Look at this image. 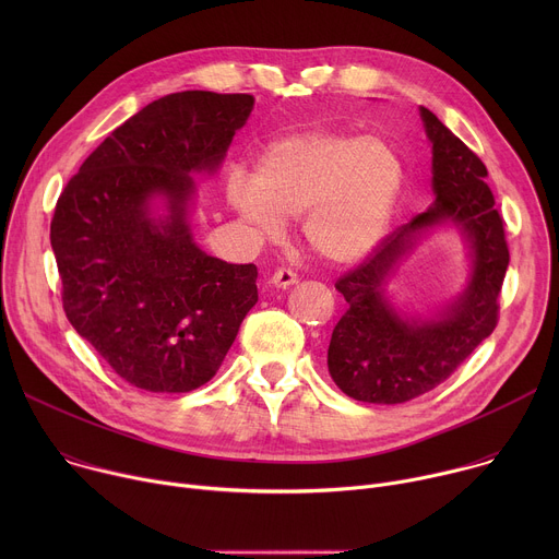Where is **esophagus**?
Wrapping results in <instances>:
<instances>
[{"mask_svg": "<svg viewBox=\"0 0 559 559\" xmlns=\"http://www.w3.org/2000/svg\"><path fill=\"white\" fill-rule=\"evenodd\" d=\"M272 283L276 285V287H292V285H296L298 283V276H296V272L294 270H289V267H281V270H276L274 272V276H272Z\"/></svg>", "mask_w": 559, "mask_h": 559, "instance_id": "1", "label": "esophagus"}]
</instances>
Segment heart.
Masks as SVG:
<instances>
[{"label": "heart", "mask_w": 559, "mask_h": 559, "mask_svg": "<svg viewBox=\"0 0 559 559\" xmlns=\"http://www.w3.org/2000/svg\"><path fill=\"white\" fill-rule=\"evenodd\" d=\"M403 175L401 154L382 136L307 128L274 141L257 177L234 168L225 197L261 238H278L283 218L305 216L311 250L347 263L367 254L384 234Z\"/></svg>", "instance_id": "heart-1"}]
</instances>
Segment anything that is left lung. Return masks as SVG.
<instances>
[{"label":"left lung","mask_w":559,"mask_h":559,"mask_svg":"<svg viewBox=\"0 0 559 559\" xmlns=\"http://www.w3.org/2000/svg\"><path fill=\"white\" fill-rule=\"evenodd\" d=\"M433 152V205L393 229L371 254L336 281L347 311L334 328L328 367L343 393L373 405L407 403L444 382L498 325L509 267L504 221L487 186V166L431 110L420 108ZM453 222L472 248L465 292L429 322H407L381 285L429 226Z\"/></svg>","instance_id":"1"}]
</instances>
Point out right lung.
<instances>
[{"mask_svg": "<svg viewBox=\"0 0 559 559\" xmlns=\"http://www.w3.org/2000/svg\"><path fill=\"white\" fill-rule=\"evenodd\" d=\"M252 95L186 91L147 104L86 158L50 221L63 311L126 382L186 393L221 367L257 305V265L207 257L192 238V173H214ZM167 199L154 217L148 201Z\"/></svg>", "mask_w": 559, "mask_h": 559, "instance_id": "add662e5", "label": "right lung"}]
</instances>
